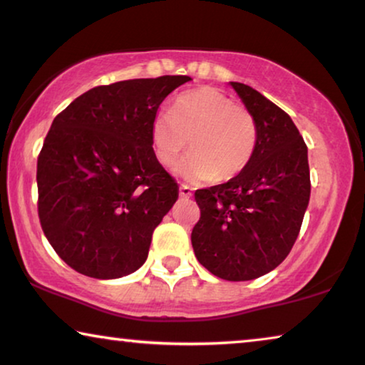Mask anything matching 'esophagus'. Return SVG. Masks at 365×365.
I'll list each match as a JSON object with an SVG mask.
<instances>
[{
    "instance_id": "34e87169",
    "label": "esophagus",
    "mask_w": 365,
    "mask_h": 365,
    "mask_svg": "<svg viewBox=\"0 0 365 365\" xmlns=\"http://www.w3.org/2000/svg\"><path fill=\"white\" fill-rule=\"evenodd\" d=\"M192 192H193V190L190 188L188 185H180V197L182 198H190L193 195Z\"/></svg>"
}]
</instances>
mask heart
Segmentation results:
<instances>
[{"mask_svg":"<svg viewBox=\"0 0 365 365\" xmlns=\"http://www.w3.org/2000/svg\"><path fill=\"white\" fill-rule=\"evenodd\" d=\"M193 149L177 168L185 180L201 183L231 178L251 162L257 129L251 114L232 98L203 86L173 101L170 113H159L150 126L152 150L160 165L173 167L188 148Z\"/></svg>","mask_w":365,"mask_h":365,"instance_id":"1","label":"heart"}]
</instances>
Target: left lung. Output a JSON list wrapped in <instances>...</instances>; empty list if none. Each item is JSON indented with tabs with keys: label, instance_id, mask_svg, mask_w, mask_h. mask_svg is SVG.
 I'll use <instances>...</instances> for the list:
<instances>
[{
	"label": "left lung",
	"instance_id": "obj_1",
	"mask_svg": "<svg viewBox=\"0 0 365 365\" xmlns=\"http://www.w3.org/2000/svg\"><path fill=\"white\" fill-rule=\"evenodd\" d=\"M255 123L252 159L230 182L195 192L198 262L220 279L252 280L284 262L300 232L309 183L308 149L292 118L249 85L231 81Z\"/></svg>",
	"mask_w": 365,
	"mask_h": 365
}]
</instances>
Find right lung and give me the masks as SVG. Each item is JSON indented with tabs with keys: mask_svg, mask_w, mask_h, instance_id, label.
Wrapping results in <instances>:
<instances>
[{
	"mask_svg": "<svg viewBox=\"0 0 365 365\" xmlns=\"http://www.w3.org/2000/svg\"><path fill=\"white\" fill-rule=\"evenodd\" d=\"M190 80L95 86L53 119L37 157V211L47 241L73 270L106 280L145 262L152 232L178 198L152 150L150 126L167 95Z\"/></svg>",
	"mask_w": 365,
	"mask_h": 365,
	"instance_id": "add662e5",
	"label": "right lung"
}]
</instances>
